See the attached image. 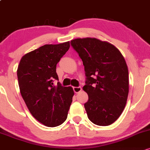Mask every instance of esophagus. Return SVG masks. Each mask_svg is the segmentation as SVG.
Instances as JSON below:
<instances>
[{
	"instance_id": "esophagus-1",
	"label": "esophagus",
	"mask_w": 150,
	"mask_h": 150,
	"mask_svg": "<svg viewBox=\"0 0 150 150\" xmlns=\"http://www.w3.org/2000/svg\"><path fill=\"white\" fill-rule=\"evenodd\" d=\"M73 89H74V91L76 93H79V92L81 91V90H82L81 87H74Z\"/></svg>"
}]
</instances>
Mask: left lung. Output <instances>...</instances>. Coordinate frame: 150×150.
Here are the masks:
<instances>
[{"label": "left lung", "mask_w": 150, "mask_h": 150, "mask_svg": "<svg viewBox=\"0 0 150 150\" xmlns=\"http://www.w3.org/2000/svg\"><path fill=\"white\" fill-rule=\"evenodd\" d=\"M83 62L86 81L83 90L88 96L84 104L88 119L107 126L120 117L129 93V72L125 58L112 44L96 38L71 41Z\"/></svg>", "instance_id": "8db88e82"}]
</instances>
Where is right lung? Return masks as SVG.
Returning a JSON list of instances; mask_svg holds the SVG:
<instances>
[{
  "label": "right lung",
  "instance_id": "add662e5",
  "mask_svg": "<svg viewBox=\"0 0 150 150\" xmlns=\"http://www.w3.org/2000/svg\"><path fill=\"white\" fill-rule=\"evenodd\" d=\"M70 47L69 42L45 45L25 54L17 70L23 100L33 117L47 127H57L66 120L72 98V87L62 86L58 80L57 64Z\"/></svg>",
  "mask_w": 150,
  "mask_h": 150
}]
</instances>
